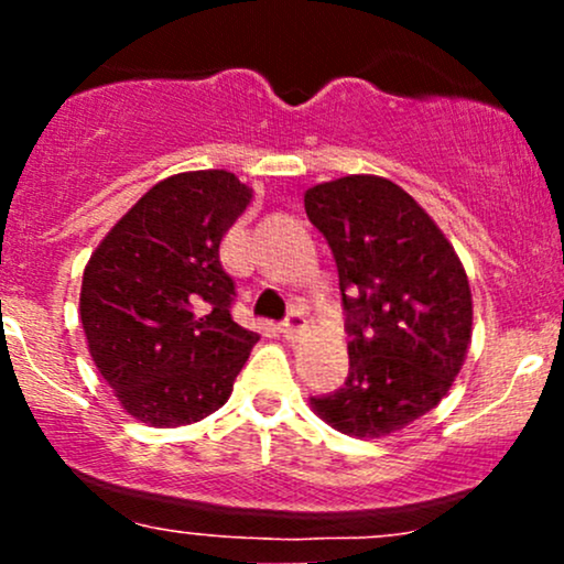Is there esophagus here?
<instances>
[{"instance_id":"34e87169","label":"esophagus","mask_w":564,"mask_h":564,"mask_svg":"<svg viewBox=\"0 0 564 564\" xmlns=\"http://www.w3.org/2000/svg\"><path fill=\"white\" fill-rule=\"evenodd\" d=\"M304 328H307V321H304V315H300V313H294V315H289L286 321L281 323V334L286 336V339H300V336L304 334Z\"/></svg>"}]
</instances>
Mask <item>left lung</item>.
I'll use <instances>...</instances> for the list:
<instances>
[{
	"label": "left lung",
	"mask_w": 564,
	"mask_h": 564,
	"mask_svg": "<svg viewBox=\"0 0 564 564\" xmlns=\"http://www.w3.org/2000/svg\"><path fill=\"white\" fill-rule=\"evenodd\" d=\"M304 212L334 251L352 336L347 381L310 408L349 437L405 430L448 394L467 360V270L435 219L379 174L307 187Z\"/></svg>",
	"instance_id": "8db88e82"
}]
</instances>
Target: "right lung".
<instances>
[{"mask_svg":"<svg viewBox=\"0 0 564 564\" xmlns=\"http://www.w3.org/2000/svg\"><path fill=\"white\" fill-rule=\"evenodd\" d=\"M232 172L161 180L106 232L82 278L89 355L148 426L200 422L228 403L260 334L230 315L219 243L251 200Z\"/></svg>","mask_w":564,"mask_h":564,"instance_id":"obj_1","label":"right lung"}]
</instances>
